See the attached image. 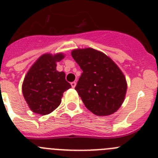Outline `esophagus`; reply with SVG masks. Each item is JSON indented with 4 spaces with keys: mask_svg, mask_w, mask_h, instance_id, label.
I'll return each instance as SVG.
<instances>
[{
    "mask_svg": "<svg viewBox=\"0 0 158 158\" xmlns=\"http://www.w3.org/2000/svg\"><path fill=\"white\" fill-rule=\"evenodd\" d=\"M71 85H72V87H73V88H75V87H76V82H71Z\"/></svg>",
    "mask_w": 158,
    "mask_h": 158,
    "instance_id": "34e87169",
    "label": "esophagus"
}]
</instances>
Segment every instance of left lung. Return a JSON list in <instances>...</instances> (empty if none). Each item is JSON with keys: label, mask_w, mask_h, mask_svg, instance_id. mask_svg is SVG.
Wrapping results in <instances>:
<instances>
[{"label": "left lung", "mask_w": 158, "mask_h": 158, "mask_svg": "<svg viewBox=\"0 0 158 158\" xmlns=\"http://www.w3.org/2000/svg\"><path fill=\"white\" fill-rule=\"evenodd\" d=\"M72 56L82 70L75 89L85 107L97 116L115 113L127 88L120 68L104 53L91 48L73 50Z\"/></svg>", "instance_id": "8db88e82"}]
</instances>
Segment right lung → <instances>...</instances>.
<instances>
[{"label":"right lung","mask_w":158,"mask_h":158,"mask_svg":"<svg viewBox=\"0 0 158 158\" xmlns=\"http://www.w3.org/2000/svg\"><path fill=\"white\" fill-rule=\"evenodd\" d=\"M65 56L44 54L31 67L22 84V93L31 110L38 114L46 115L61 103L62 95L71 88L63 72L56 70V62Z\"/></svg>","instance_id":"1"}]
</instances>
